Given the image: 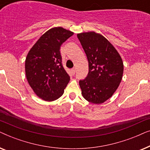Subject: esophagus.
I'll return each instance as SVG.
<instances>
[{
	"mask_svg": "<svg viewBox=\"0 0 150 150\" xmlns=\"http://www.w3.org/2000/svg\"><path fill=\"white\" fill-rule=\"evenodd\" d=\"M71 73L73 74H74L75 72H76V69H75V68L71 69Z\"/></svg>",
	"mask_w": 150,
	"mask_h": 150,
	"instance_id": "34e87169",
	"label": "esophagus"
}]
</instances>
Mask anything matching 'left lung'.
Returning a JSON list of instances; mask_svg holds the SVG:
<instances>
[{
    "instance_id": "1",
    "label": "left lung",
    "mask_w": 150,
    "mask_h": 150,
    "mask_svg": "<svg viewBox=\"0 0 150 150\" xmlns=\"http://www.w3.org/2000/svg\"><path fill=\"white\" fill-rule=\"evenodd\" d=\"M89 62V73L79 85L83 98L99 104L112 97L122 81L124 63L107 39L94 31L77 34Z\"/></svg>"
}]
</instances>
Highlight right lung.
Returning <instances> with one entry per match:
<instances>
[{"instance_id": "add662e5", "label": "right lung", "mask_w": 150, "mask_h": 150, "mask_svg": "<svg viewBox=\"0 0 150 150\" xmlns=\"http://www.w3.org/2000/svg\"><path fill=\"white\" fill-rule=\"evenodd\" d=\"M74 33L63 27L50 28L37 41L25 60V74L34 93L45 101L61 97L70 77L63 68L61 46Z\"/></svg>"}]
</instances>
